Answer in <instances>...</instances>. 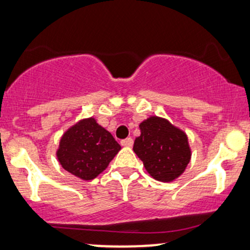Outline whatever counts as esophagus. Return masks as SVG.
<instances>
[{"mask_svg":"<svg viewBox=\"0 0 250 250\" xmlns=\"http://www.w3.org/2000/svg\"><path fill=\"white\" fill-rule=\"evenodd\" d=\"M133 143H134V141L131 137H127V139L122 140L121 141V145L123 146V147H131V146H133Z\"/></svg>","mask_w":250,"mask_h":250,"instance_id":"esophagus-1","label":"esophagus"}]
</instances>
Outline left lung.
Segmentation results:
<instances>
[{
	"instance_id": "1",
	"label": "left lung",
	"mask_w": 250,
	"mask_h": 250,
	"mask_svg": "<svg viewBox=\"0 0 250 250\" xmlns=\"http://www.w3.org/2000/svg\"><path fill=\"white\" fill-rule=\"evenodd\" d=\"M133 150L155 180L171 182L182 175L191 157L188 137L168 120L150 116L140 123Z\"/></svg>"
}]
</instances>
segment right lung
Instances as JSON below:
<instances>
[{
  "mask_svg": "<svg viewBox=\"0 0 250 250\" xmlns=\"http://www.w3.org/2000/svg\"><path fill=\"white\" fill-rule=\"evenodd\" d=\"M120 149L113 135L89 117L80 120L62 135L56 156L63 169L89 181L108 167Z\"/></svg>",
  "mask_w": 250,
  "mask_h": 250,
  "instance_id": "1",
  "label": "right lung"
}]
</instances>
